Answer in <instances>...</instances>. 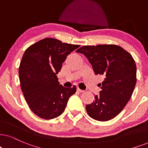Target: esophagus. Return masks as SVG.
I'll return each mask as SVG.
<instances>
[{"mask_svg":"<svg viewBox=\"0 0 148 148\" xmlns=\"http://www.w3.org/2000/svg\"><path fill=\"white\" fill-rule=\"evenodd\" d=\"M77 91H78V92H80V93H83V92H84L83 90H82V89H80V88H78V87H77Z\"/></svg>","mask_w":148,"mask_h":148,"instance_id":"esophagus-1","label":"esophagus"}]
</instances>
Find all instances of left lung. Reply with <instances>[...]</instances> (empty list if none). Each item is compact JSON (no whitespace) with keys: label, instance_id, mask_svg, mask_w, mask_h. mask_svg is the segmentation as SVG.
<instances>
[{"label":"left lung","instance_id":"left-lung-1","mask_svg":"<svg viewBox=\"0 0 148 148\" xmlns=\"http://www.w3.org/2000/svg\"><path fill=\"white\" fill-rule=\"evenodd\" d=\"M76 52L87 58L96 75L105 76L99 85L100 95L86 105L87 114L101 121L114 118L124 109L135 87L136 67L133 57L115 44L84 46Z\"/></svg>","mask_w":148,"mask_h":148}]
</instances>
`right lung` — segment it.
Returning a JSON list of instances; mask_svg holds the SVG:
<instances>
[{"mask_svg": "<svg viewBox=\"0 0 148 148\" xmlns=\"http://www.w3.org/2000/svg\"><path fill=\"white\" fill-rule=\"evenodd\" d=\"M79 46L47 37L24 52L19 67L20 86L30 109L38 117H59L75 93L76 86L65 88L59 85L57 74L67 56Z\"/></svg>", "mask_w": 148, "mask_h": 148, "instance_id": "obj_1", "label": "right lung"}]
</instances>
